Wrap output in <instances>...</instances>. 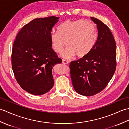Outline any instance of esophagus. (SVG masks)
I'll use <instances>...</instances> for the list:
<instances>
[{"label":"esophagus","mask_w":129,"mask_h":129,"mask_svg":"<svg viewBox=\"0 0 129 129\" xmlns=\"http://www.w3.org/2000/svg\"><path fill=\"white\" fill-rule=\"evenodd\" d=\"M62 64H68L69 63V61H67V60H62Z\"/></svg>","instance_id":"34e87169"}]
</instances>
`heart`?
<instances>
[{
	"instance_id": "b5f03b06",
	"label": "heart",
	"mask_w": 129,
	"mask_h": 129,
	"mask_svg": "<svg viewBox=\"0 0 129 129\" xmlns=\"http://www.w3.org/2000/svg\"><path fill=\"white\" fill-rule=\"evenodd\" d=\"M58 31H52L50 40L53 50L60 53L67 45L68 47L61 53L64 59L75 56L84 57L91 51L96 40V30L92 21L87 20H68L60 24Z\"/></svg>"
}]
</instances>
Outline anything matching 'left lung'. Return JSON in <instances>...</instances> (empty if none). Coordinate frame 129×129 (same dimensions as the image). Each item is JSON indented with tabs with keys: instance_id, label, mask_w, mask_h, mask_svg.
I'll use <instances>...</instances> for the list:
<instances>
[{
	"instance_id": "obj_1",
	"label": "left lung",
	"mask_w": 129,
	"mask_h": 129,
	"mask_svg": "<svg viewBox=\"0 0 129 129\" xmlns=\"http://www.w3.org/2000/svg\"><path fill=\"white\" fill-rule=\"evenodd\" d=\"M91 19L98 29L94 47L87 56L70 64L74 88L78 94L87 96L105 88L116 67V43L110 30L99 19Z\"/></svg>"
}]
</instances>
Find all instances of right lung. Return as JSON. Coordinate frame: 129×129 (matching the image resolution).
<instances>
[{
  "label": "right lung",
  "mask_w": 129,
  "mask_h": 129,
  "mask_svg": "<svg viewBox=\"0 0 129 129\" xmlns=\"http://www.w3.org/2000/svg\"><path fill=\"white\" fill-rule=\"evenodd\" d=\"M59 17L37 18L24 25L16 35L12 65L16 81L30 94L48 92L54 82L52 69L62 60L51 48L50 33Z\"/></svg>",
  "instance_id": "right-lung-1"
}]
</instances>
